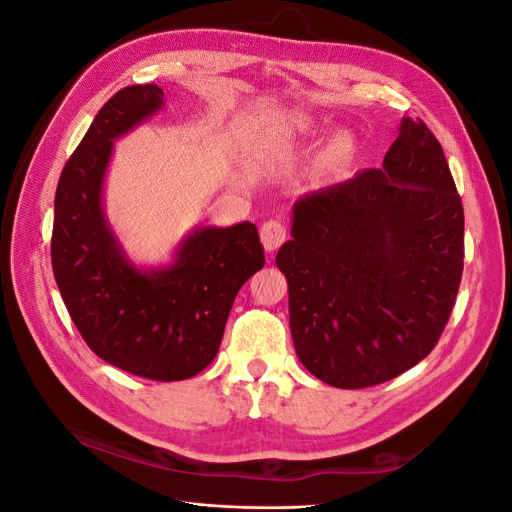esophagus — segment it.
<instances>
[{"label": "esophagus", "mask_w": 512, "mask_h": 512, "mask_svg": "<svg viewBox=\"0 0 512 512\" xmlns=\"http://www.w3.org/2000/svg\"><path fill=\"white\" fill-rule=\"evenodd\" d=\"M288 237V228L282 220H267L260 226V239L267 252H275Z\"/></svg>", "instance_id": "esophagus-1"}]
</instances>
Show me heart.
<instances>
[{"label": "heart", "instance_id": "1", "mask_svg": "<svg viewBox=\"0 0 512 512\" xmlns=\"http://www.w3.org/2000/svg\"><path fill=\"white\" fill-rule=\"evenodd\" d=\"M294 128H299V130H307V128H309V123H307V121H299L297 126H294Z\"/></svg>", "mask_w": 512, "mask_h": 512}]
</instances>
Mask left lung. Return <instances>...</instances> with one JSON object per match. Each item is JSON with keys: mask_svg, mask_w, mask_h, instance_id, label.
Masks as SVG:
<instances>
[{"mask_svg": "<svg viewBox=\"0 0 512 512\" xmlns=\"http://www.w3.org/2000/svg\"><path fill=\"white\" fill-rule=\"evenodd\" d=\"M275 262L309 374L367 389L423 361L463 273V205L438 138L406 117L382 168L294 205L292 241Z\"/></svg>", "mask_w": 512, "mask_h": 512, "instance_id": "obj_1", "label": "left lung"}]
</instances>
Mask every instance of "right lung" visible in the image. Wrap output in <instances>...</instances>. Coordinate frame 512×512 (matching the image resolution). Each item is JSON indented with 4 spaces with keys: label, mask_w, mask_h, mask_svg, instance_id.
Here are the masks:
<instances>
[{
    "label": "right lung",
    "mask_w": 512,
    "mask_h": 512,
    "mask_svg": "<svg viewBox=\"0 0 512 512\" xmlns=\"http://www.w3.org/2000/svg\"><path fill=\"white\" fill-rule=\"evenodd\" d=\"M158 85L123 87L91 123L55 192L51 260L72 322L100 359L158 382L196 376L218 354L239 288L265 267L258 228H203L170 269L143 273L102 218L113 141L162 106Z\"/></svg>",
    "instance_id": "right-lung-1"
}]
</instances>
